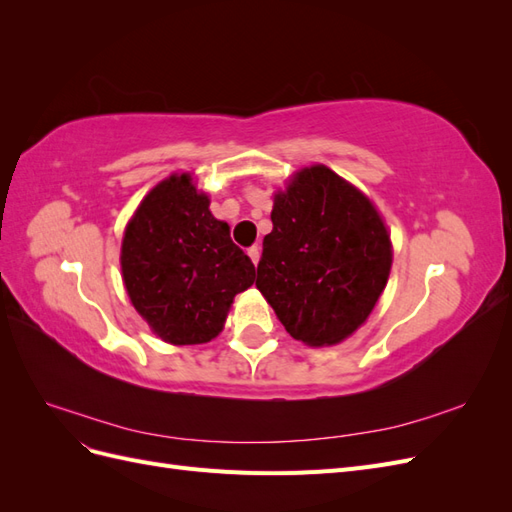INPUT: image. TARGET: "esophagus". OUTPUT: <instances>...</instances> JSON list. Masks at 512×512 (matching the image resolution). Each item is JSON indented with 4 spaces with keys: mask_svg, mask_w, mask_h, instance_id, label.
I'll use <instances>...</instances> for the list:
<instances>
[{
    "mask_svg": "<svg viewBox=\"0 0 512 512\" xmlns=\"http://www.w3.org/2000/svg\"><path fill=\"white\" fill-rule=\"evenodd\" d=\"M247 256L252 258L254 265H258V260H260V247H258V245H252L250 250H247Z\"/></svg>",
    "mask_w": 512,
    "mask_h": 512,
    "instance_id": "1",
    "label": "esophagus"
}]
</instances>
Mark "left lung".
I'll list each match as a JSON object with an SVG mask.
<instances>
[{"mask_svg": "<svg viewBox=\"0 0 512 512\" xmlns=\"http://www.w3.org/2000/svg\"><path fill=\"white\" fill-rule=\"evenodd\" d=\"M256 288L307 346L352 335L389 280L391 237L378 211L327 166L305 168L275 196Z\"/></svg>", "mask_w": 512, "mask_h": 512, "instance_id": "obj_1", "label": "left lung"}]
</instances>
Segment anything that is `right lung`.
Instances as JSON below:
<instances>
[{
  "mask_svg": "<svg viewBox=\"0 0 512 512\" xmlns=\"http://www.w3.org/2000/svg\"><path fill=\"white\" fill-rule=\"evenodd\" d=\"M121 271L136 312L175 346L218 335L235 294L256 275L188 175H173L145 196L123 237Z\"/></svg>",
  "mask_w": 512,
  "mask_h": 512,
  "instance_id": "obj_1",
  "label": "right lung"
}]
</instances>
